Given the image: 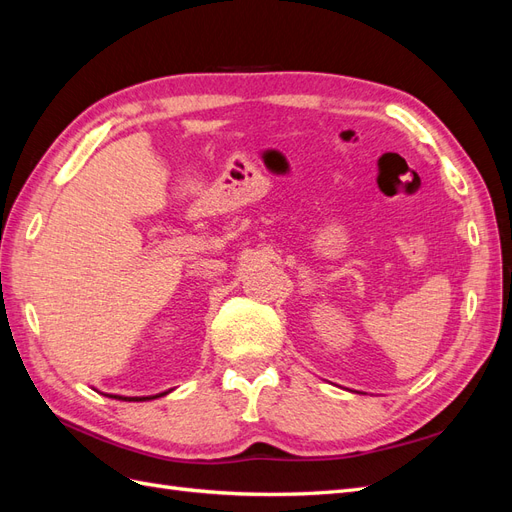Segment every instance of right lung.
<instances>
[{"mask_svg": "<svg viewBox=\"0 0 512 512\" xmlns=\"http://www.w3.org/2000/svg\"><path fill=\"white\" fill-rule=\"evenodd\" d=\"M168 393V391H166ZM166 393H158V395H149V397H123V395H106V397H113V399H121V401H149V399H158L164 397Z\"/></svg>", "mask_w": 512, "mask_h": 512, "instance_id": "1", "label": "right lung"}]
</instances>
